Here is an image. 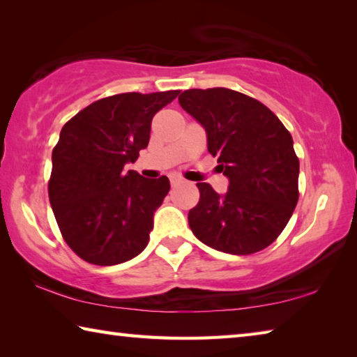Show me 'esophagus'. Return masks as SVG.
Masks as SVG:
<instances>
[{"mask_svg": "<svg viewBox=\"0 0 357 357\" xmlns=\"http://www.w3.org/2000/svg\"><path fill=\"white\" fill-rule=\"evenodd\" d=\"M184 181H183V178H179V176H176V174H172L170 176V184H172V187H176V185H179V184H183Z\"/></svg>", "mask_w": 357, "mask_h": 357, "instance_id": "esophagus-1", "label": "esophagus"}]
</instances>
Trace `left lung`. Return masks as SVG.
Listing matches in <instances>:
<instances>
[{
	"label": "left lung",
	"mask_w": 357,
	"mask_h": 357,
	"mask_svg": "<svg viewBox=\"0 0 357 357\" xmlns=\"http://www.w3.org/2000/svg\"><path fill=\"white\" fill-rule=\"evenodd\" d=\"M178 100L206 130L208 151L229 179L225 195L197 184L200 202L189 211L193 234L231 255L266 249L298 204L299 159L291 134L264 104L233 89H187Z\"/></svg>",
	"instance_id": "obj_1"
}]
</instances>
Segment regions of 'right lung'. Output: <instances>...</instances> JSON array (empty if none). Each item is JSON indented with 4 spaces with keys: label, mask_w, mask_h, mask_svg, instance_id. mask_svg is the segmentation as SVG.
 Masks as SVG:
<instances>
[{
    "label": "right lung",
    "mask_w": 357,
    "mask_h": 357,
    "mask_svg": "<svg viewBox=\"0 0 357 357\" xmlns=\"http://www.w3.org/2000/svg\"><path fill=\"white\" fill-rule=\"evenodd\" d=\"M179 94L123 93L93 102L63 126L52 154L48 198L59 231L84 261L113 266L148 245L167 176L124 172L148 146L154 114Z\"/></svg>",
    "instance_id": "right-lung-1"
}]
</instances>
